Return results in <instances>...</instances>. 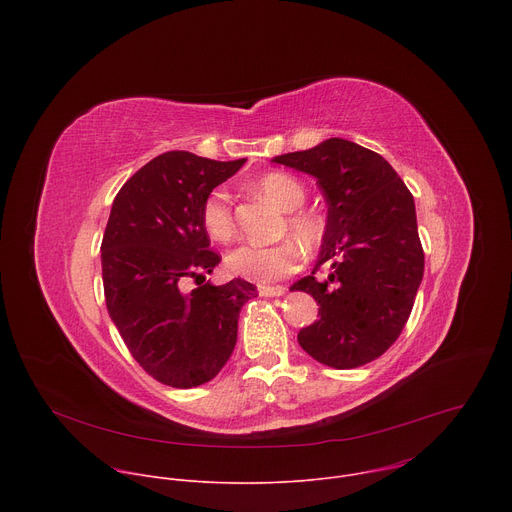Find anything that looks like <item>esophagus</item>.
Wrapping results in <instances>:
<instances>
[{"label": "esophagus", "instance_id": "obj_1", "mask_svg": "<svg viewBox=\"0 0 512 512\" xmlns=\"http://www.w3.org/2000/svg\"><path fill=\"white\" fill-rule=\"evenodd\" d=\"M285 294L283 285H259V296L263 298H279Z\"/></svg>", "mask_w": 512, "mask_h": 512}]
</instances>
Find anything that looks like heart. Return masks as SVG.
Wrapping results in <instances>:
<instances>
[{"label": "heart", "mask_w": 512, "mask_h": 512, "mask_svg": "<svg viewBox=\"0 0 512 512\" xmlns=\"http://www.w3.org/2000/svg\"><path fill=\"white\" fill-rule=\"evenodd\" d=\"M257 190L263 198L287 212L285 231L294 237L306 251H316L324 241V225L318 216L298 210L306 202L304 186L287 174L271 172L257 182ZM202 229L212 241L227 243L235 235V218L231 208V196L227 190H212L200 208ZM300 249L289 243L277 245H253L243 243L235 247L227 259V269L243 279L269 283L294 273L300 267Z\"/></svg>", "instance_id": "1"}]
</instances>
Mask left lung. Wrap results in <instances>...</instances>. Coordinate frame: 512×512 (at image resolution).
Listing matches in <instances>:
<instances>
[{
  "label": "left lung",
  "instance_id": "left-lung-1",
  "mask_svg": "<svg viewBox=\"0 0 512 512\" xmlns=\"http://www.w3.org/2000/svg\"><path fill=\"white\" fill-rule=\"evenodd\" d=\"M271 162L314 176L328 204L316 267L289 287L320 306L298 342L326 367H362L399 338L423 277L413 196L383 156L340 137Z\"/></svg>",
  "mask_w": 512,
  "mask_h": 512
}]
</instances>
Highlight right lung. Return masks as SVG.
<instances>
[{
	"mask_svg": "<svg viewBox=\"0 0 512 512\" xmlns=\"http://www.w3.org/2000/svg\"><path fill=\"white\" fill-rule=\"evenodd\" d=\"M243 164L168 152L137 170L111 206L101 245L109 316L143 371L176 389L221 373L239 312L257 298L245 279L206 281L221 257L210 251L200 208ZM188 278L199 285L192 292L183 291Z\"/></svg>",
	"mask_w": 512,
	"mask_h": 512,
	"instance_id": "add662e5",
	"label": "right lung"
}]
</instances>
